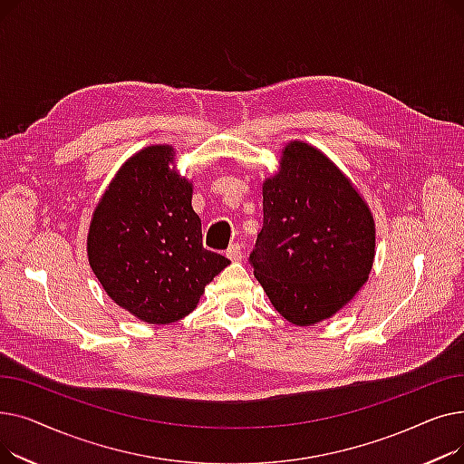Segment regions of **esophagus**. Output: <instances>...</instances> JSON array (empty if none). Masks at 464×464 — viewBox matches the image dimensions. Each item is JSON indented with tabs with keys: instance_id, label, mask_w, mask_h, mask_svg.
<instances>
[{
	"instance_id": "esophagus-1",
	"label": "esophagus",
	"mask_w": 464,
	"mask_h": 464,
	"mask_svg": "<svg viewBox=\"0 0 464 464\" xmlns=\"http://www.w3.org/2000/svg\"><path fill=\"white\" fill-rule=\"evenodd\" d=\"M226 256L233 261H240L242 259V246L238 245V242H235V245H231L227 250H226Z\"/></svg>"
}]
</instances>
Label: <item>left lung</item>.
Listing matches in <instances>:
<instances>
[{
    "mask_svg": "<svg viewBox=\"0 0 464 464\" xmlns=\"http://www.w3.org/2000/svg\"><path fill=\"white\" fill-rule=\"evenodd\" d=\"M248 261L287 322L318 324L367 282L374 219L350 180L320 150L291 142L282 173L263 184V227Z\"/></svg>",
    "mask_w": 464,
    "mask_h": 464,
    "instance_id": "1",
    "label": "left lung"
}]
</instances>
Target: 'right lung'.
I'll return each instance as SVG.
<instances>
[{"instance_id":"obj_1","label":"right lung","mask_w":464,"mask_h":464,"mask_svg":"<svg viewBox=\"0 0 464 464\" xmlns=\"http://www.w3.org/2000/svg\"><path fill=\"white\" fill-rule=\"evenodd\" d=\"M169 146H150L118 170L93 212L88 259L109 297L146 324H173L231 263L203 246L191 184L169 170Z\"/></svg>"}]
</instances>
